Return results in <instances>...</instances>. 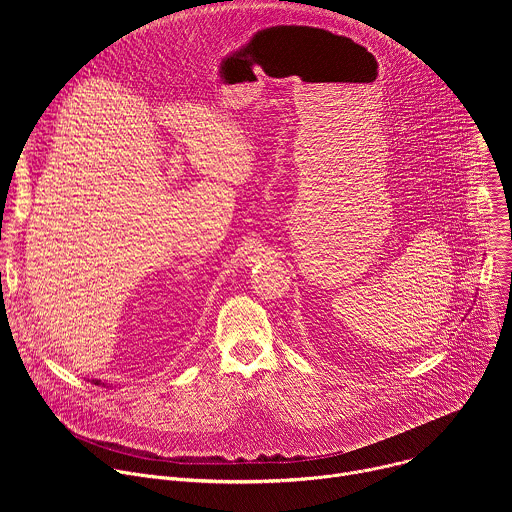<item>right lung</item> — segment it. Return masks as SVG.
I'll return each instance as SVG.
<instances>
[{
	"instance_id": "add662e5",
	"label": "right lung",
	"mask_w": 512,
	"mask_h": 512,
	"mask_svg": "<svg viewBox=\"0 0 512 512\" xmlns=\"http://www.w3.org/2000/svg\"><path fill=\"white\" fill-rule=\"evenodd\" d=\"M93 383H95V385H105V383H101V381H97V379H95Z\"/></svg>"
}]
</instances>
